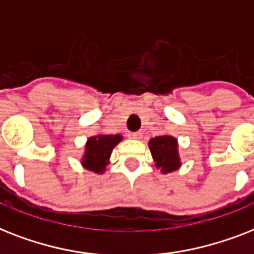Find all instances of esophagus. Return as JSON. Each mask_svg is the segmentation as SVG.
<instances>
[{"mask_svg":"<svg viewBox=\"0 0 254 254\" xmlns=\"http://www.w3.org/2000/svg\"><path fill=\"white\" fill-rule=\"evenodd\" d=\"M131 136H132L133 139H141V136H143V133L140 132V131H137V132H132V133H131Z\"/></svg>","mask_w":254,"mask_h":254,"instance_id":"esophagus-1","label":"esophagus"}]
</instances>
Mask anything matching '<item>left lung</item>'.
<instances>
[{
  "mask_svg": "<svg viewBox=\"0 0 254 254\" xmlns=\"http://www.w3.org/2000/svg\"><path fill=\"white\" fill-rule=\"evenodd\" d=\"M148 147L151 151L152 159L155 166L160 169L162 174L172 173L181 168L182 162L178 152V140L172 135H161L152 137L148 141Z\"/></svg>",
  "mask_w": 254,
  "mask_h": 254,
  "instance_id": "obj_1",
  "label": "left lung"
}]
</instances>
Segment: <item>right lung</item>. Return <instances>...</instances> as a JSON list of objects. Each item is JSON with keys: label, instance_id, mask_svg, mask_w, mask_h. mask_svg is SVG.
Masks as SVG:
<instances>
[{"label": "right lung", "instance_id": "obj_1", "mask_svg": "<svg viewBox=\"0 0 254 254\" xmlns=\"http://www.w3.org/2000/svg\"><path fill=\"white\" fill-rule=\"evenodd\" d=\"M122 140L123 136L119 133L117 135L97 133L94 136L88 137L84 145V153L80 160L81 165L90 172L103 174L106 172L107 165L110 164L113 149Z\"/></svg>", "mask_w": 254, "mask_h": 254}]
</instances>
